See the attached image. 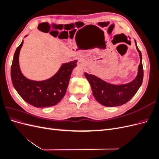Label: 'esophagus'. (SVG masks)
<instances>
[{"mask_svg": "<svg viewBox=\"0 0 159 159\" xmlns=\"http://www.w3.org/2000/svg\"><path fill=\"white\" fill-rule=\"evenodd\" d=\"M78 65L80 66H85V61L84 60H79L78 62Z\"/></svg>", "mask_w": 159, "mask_h": 159, "instance_id": "obj_1", "label": "esophagus"}]
</instances>
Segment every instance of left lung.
Here are the masks:
<instances>
[{"label":"left lung","instance_id":"left-lung-1","mask_svg":"<svg viewBox=\"0 0 159 159\" xmlns=\"http://www.w3.org/2000/svg\"><path fill=\"white\" fill-rule=\"evenodd\" d=\"M137 49L140 56V64L138 68V74L131 82L123 85H112L105 82L93 75L85 73V78L90 84L93 95L95 99L106 107H116L128 102L141 87L143 80V68L141 52Z\"/></svg>","mask_w":159,"mask_h":159}]
</instances>
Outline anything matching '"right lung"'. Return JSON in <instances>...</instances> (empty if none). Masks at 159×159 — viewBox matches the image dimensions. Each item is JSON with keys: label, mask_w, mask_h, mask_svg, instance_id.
<instances>
[{"label": "right lung", "mask_w": 159, "mask_h": 159, "mask_svg": "<svg viewBox=\"0 0 159 159\" xmlns=\"http://www.w3.org/2000/svg\"><path fill=\"white\" fill-rule=\"evenodd\" d=\"M23 41L14 53L11 66V80L14 88L26 102L36 107L56 105L64 98L73 69L78 60L62 64L57 73L44 81H32L25 78L19 66V53Z\"/></svg>", "instance_id": "add662e5"}]
</instances>
